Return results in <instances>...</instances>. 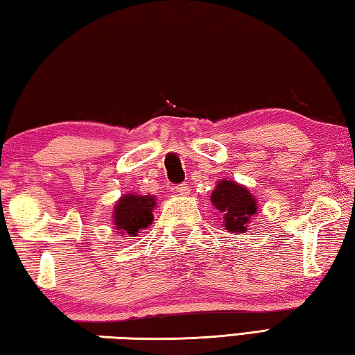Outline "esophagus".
Segmentation results:
<instances>
[{
  "mask_svg": "<svg viewBox=\"0 0 355 355\" xmlns=\"http://www.w3.org/2000/svg\"><path fill=\"white\" fill-rule=\"evenodd\" d=\"M177 192L178 194H182V196H184V194H188L189 192V183H182V184H177Z\"/></svg>",
  "mask_w": 355,
  "mask_h": 355,
  "instance_id": "obj_1",
  "label": "esophagus"
}]
</instances>
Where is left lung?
Listing matches in <instances>:
<instances>
[{"instance_id":"1","label":"left lung","mask_w":355,"mask_h":355,"mask_svg":"<svg viewBox=\"0 0 355 355\" xmlns=\"http://www.w3.org/2000/svg\"><path fill=\"white\" fill-rule=\"evenodd\" d=\"M213 205L224 214L225 230L244 233L245 224L257 213V202L244 186L222 180L211 194Z\"/></svg>"}]
</instances>
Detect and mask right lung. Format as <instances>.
Returning <instances> with one entry per match:
<instances>
[{
    "instance_id": "1",
    "label": "right lung",
    "mask_w": 355,
    "mask_h": 355,
    "mask_svg": "<svg viewBox=\"0 0 355 355\" xmlns=\"http://www.w3.org/2000/svg\"><path fill=\"white\" fill-rule=\"evenodd\" d=\"M155 205L152 196H123L114 209V224L119 230L136 236L137 232L152 224Z\"/></svg>"
}]
</instances>
